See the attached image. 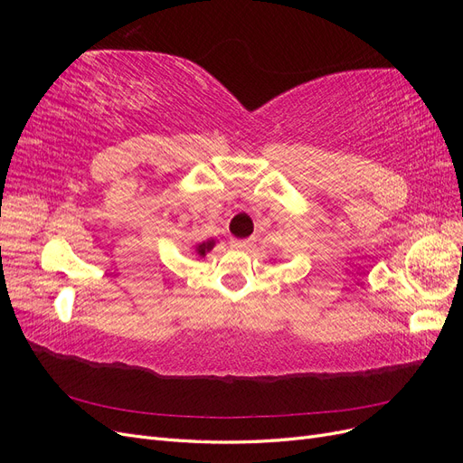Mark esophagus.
Here are the masks:
<instances>
[{"instance_id":"obj_1","label":"esophagus","mask_w":463,"mask_h":463,"mask_svg":"<svg viewBox=\"0 0 463 463\" xmlns=\"http://www.w3.org/2000/svg\"><path fill=\"white\" fill-rule=\"evenodd\" d=\"M232 247L233 249H240V250H250V249L255 247V243L250 241V240H233Z\"/></svg>"}]
</instances>
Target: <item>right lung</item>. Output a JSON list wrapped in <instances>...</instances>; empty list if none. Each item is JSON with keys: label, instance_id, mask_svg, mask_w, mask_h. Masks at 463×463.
Listing matches in <instances>:
<instances>
[{"label": "right lung", "instance_id": "add662e5", "mask_svg": "<svg viewBox=\"0 0 463 463\" xmlns=\"http://www.w3.org/2000/svg\"><path fill=\"white\" fill-rule=\"evenodd\" d=\"M214 245H216V240H214V237H210V240H206L203 243L193 245V249H194V253H197L203 259V257H206V253H210V250L214 249Z\"/></svg>", "mask_w": 463, "mask_h": 463}]
</instances>
